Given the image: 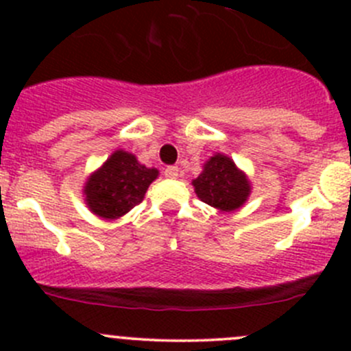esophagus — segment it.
Masks as SVG:
<instances>
[{"label":"esophagus","instance_id":"34e87169","mask_svg":"<svg viewBox=\"0 0 351 351\" xmlns=\"http://www.w3.org/2000/svg\"><path fill=\"white\" fill-rule=\"evenodd\" d=\"M178 175H180L178 166H166V168H165L166 178H178Z\"/></svg>","mask_w":351,"mask_h":351}]
</instances>
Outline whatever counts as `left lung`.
<instances>
[{"instance_id":"1","label":"left lung","mask_w":351,"mask_h":351,"mask_svg":"<svg viewBox=\"0 0 351 351\" xmlns=\"http://www.w3.org/2000/svg\"><path fill=\"white\" fill-rule=\"evenodd\" d=\"M193 186L202 202L226 212L241 207L250 195L246 176L236 168L232 159L224 154L212 156L205 162L204 171L193 180Z\"/></svg>"}]
</instances>
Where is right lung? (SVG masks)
<instances>
[{"label":"right lung","mask_w":351,"mask_h":351,"mask_svg":"<svg viewBox=\"0 0 351 351\" xmlns=\"http://www.w3.org/2000/svg\"><path fill=\"white\" fill-rule=\"evenodd\" d=\"M158 169L139 165L136 156L115 151L84 186L91 210L104 219H119L143 202Z\"/></svg>","instance_id":"1"}]
</instances>
